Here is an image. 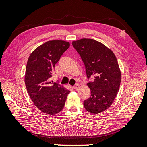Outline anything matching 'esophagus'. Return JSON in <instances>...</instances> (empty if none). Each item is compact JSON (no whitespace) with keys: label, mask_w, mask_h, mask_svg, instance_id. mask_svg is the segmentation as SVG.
<instances>
[{"label":"esophagus","mask_w":147,"mask_h":147,"mask_svg":"<svg viewBox=\"0 0 147 147\" xmlns=\"http://www.w3.org/2000/svg\"><path fill=\"white\" fill-rule=\"evenodd\" d=\"M80 85H79V84H76V85L73 86V88H74V89L77 90V89H78V88H80Z\"/></svg>","instance_id":"obj_1"}]
</instances>
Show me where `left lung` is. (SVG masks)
Instances as JSON below:
<instances>
[{
    "instance_id": "8db88e82",
    "label": "left lung",
    "mask_w": 147,
    "mask_h": 147,
    "mask_svg": "<svg viewBox=\"0 0 147 147\" xmlns=\"http://www.w3.org/2000/svg\"><path fill=\"white\" fill-rule=\"evenodd\" d=\"M85 65L87 77L93 80L87 85L91 96L84 101L87 111L98 114L112 105L119 90L121 73L114 52L101 42L82 38L72 42Z\"/></svg>"
}]
</instances>
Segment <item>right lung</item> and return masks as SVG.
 <instances>
[{"label":"right lung","mask_w":147,"mask_h":147,"mask_svg":"<svg viewBox=\"0 0 147 147\" xmlns=\"http://www.w3.org/2000/svg\"><path fill=\"white\" fill-rule=\"evenodd\" d=\"M70 43L51 40L36 48L27 62L24 82L30 98L39 110L49 115L61 112L69 90L57 83L50 82L55 65Z\"/></svg>","instance_id":"add662e5"}]
</instances>
